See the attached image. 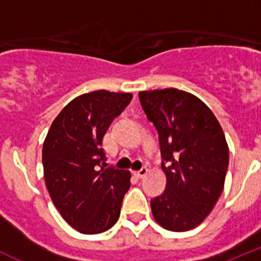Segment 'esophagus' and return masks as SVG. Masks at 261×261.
I'll return each mask as SVG.
<instances>
[{"mask_svg": "<svg viewBox=\"0 0 261 261\" xmlns=\"http://www.w3.org/2000/svg\"><path fill=\"white\" fill-rule=\"evenodd\" d=\"M147 171H149V170H147L146 167H142V168H140L138 171H136V175H137L138 177H144L145 175L147 174Z\"/></svg>", "mask_w": 261, "mask_h": 261, "instance_id": "34e87169", "label": "esophagus"}]
</instances>
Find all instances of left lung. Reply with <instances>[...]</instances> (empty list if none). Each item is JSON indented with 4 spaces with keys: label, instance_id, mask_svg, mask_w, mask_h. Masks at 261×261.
I'll list each match as a JSON object with an SVG mask.
<instances>
[{
    "label": "left lung",
    "instance_id": "8db88e82",
    "mask_svg": "<svg viewBox=\"0 0 261 261\" xmlns=\"http://www.w3.org/2000/svg\"><path fill=\"white\" fill-rule=\"evenodd\" d=\"M158 130L166 190L150 201L159 225L195 229L209 216L225 186L229 146L218 120L197 96L177 89L138 94Z\"/></svg>",
    "mask_w": 261,
    "mask_h": 261
}]
</instances>
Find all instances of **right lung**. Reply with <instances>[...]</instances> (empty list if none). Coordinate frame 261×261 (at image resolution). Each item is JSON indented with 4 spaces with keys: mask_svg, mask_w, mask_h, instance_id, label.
Segmentation results:
<instances>
[{
    "mask_svg": "<svg viewBox=\"0 0 261 261\" xmlns=\"http://www.w3.org/2000/svg\"><path fill=\"white\" fill-rule=\"evenodd\" d=\"M98 90L74 98L53 120L43 144L45 186L62 218L82 234L111 229L120 216L130 172L103 167V137L132 100Z\"/></svg>",
    "mask_w": 261,
    "mask_h": 261,
    "instance_id": "right-lung-1",
    "label": "right lung"
}]
</instances>
